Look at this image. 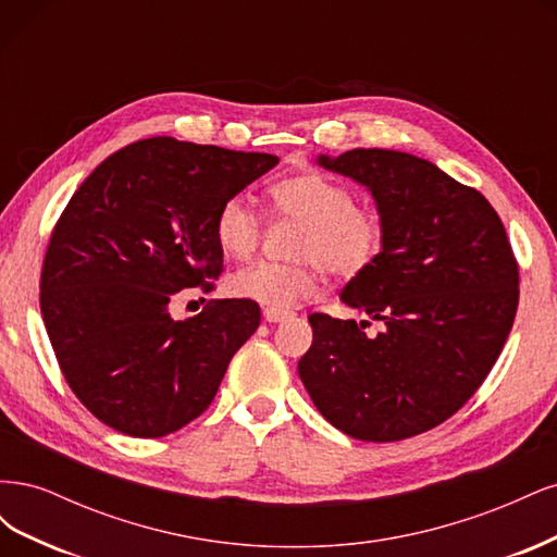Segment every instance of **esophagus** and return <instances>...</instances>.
<instances>
[{"label":"esophagus","mask_w":557,"mask_h":557,"mask_svg":"<svg viewBox=\"0 0 557 557\" xmlns=\"http://www.w3.org/2000/svg\"><path fill=\"white\" fill-rule=\"evenodd\" d=\"M262 315H264L267 323H283V320L290 318L293 313L290 311H283V309H264Z\"/></svg>","instance_id":"1"}]
</instances>
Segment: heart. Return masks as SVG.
Masks as SVG:
<instances>
[{"instance_id": "1", "label": "heart", "mask_w": 557, "mask_h": 557, "mask_svg": "<svg viewBox=\"0 0 557 557\" xmlns=\"http://www.w3.org/2000/svg\"><path fill=\"white\" fill-rule=\"evenodd\" d=\"M276 215L293 218L301 227L295 237V262H256L227 281L232 297L267 309H285L320 290L325 267L334 276L350 278L376 260L383 246L381 218L356 205V195L327 174L301 172L269 188ZM218 248L230 260H248L262 237V215L244 195L225 199L213 221Z\"/></svg>"}]
</instances>
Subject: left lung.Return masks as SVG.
<instances>
[{"label":"left lung","mask_w":557,"mask_h":557,"mask_svg":"<svg viewBox=\"0 0 557 557\" xmlns=\"http://www.w3.org/2000/svg\"><path fill=\"white\" fill-rule=\"evenodd\" d=\"M318 164L364 185L383 246L342 301L381 320L309 315L297 372L325 420L360 442H399L442 425L479 391L511 332L518 264L479 190L399 150L356 148ZM369 325V323H367Z\"/></svg>","instance_id":"1"}]
</instances>
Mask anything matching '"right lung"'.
I'll use <instances>...</instances> for the list:
<instances>
[{"instance_id":"right-lung-1","label":"right lung","mask_w":557,"mask_h":557,"mask_svg":"<svg viewBox=\"0 0 557 557\" xmlns=\"http://www.w3.org/2000/svg\"><path fill=\"white\" fill-rule=\"evenodd\" d=\"M276 156L153 137L109 156L50 234L41 315L62 374L104 425L158 440L205 413L227 364L260 325L248 299H215L188 320L181 290L223 272L213 221Z\"/></svg>"}]
</instances>
